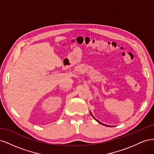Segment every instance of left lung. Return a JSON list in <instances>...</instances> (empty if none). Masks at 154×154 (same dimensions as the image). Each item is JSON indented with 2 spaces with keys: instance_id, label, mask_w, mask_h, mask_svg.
I'll return each instance as SVG.
<instances>
[{
  "instance_id": "obj_1",
  "label": "left lung",
  "mask_w": 154,
  "mask_h": 154,
  "mask_svg": "<svg viewBox=\"0 0 154 154\" xmlns=\"http://www.w3.org/2000/svg\"><path fill=\"white\" fill-rule=\"evenodd\" d=\"M91 116H92V117H93V118H94V119H96V120L97 121V122H98L99 123H100V124H101V125H104V126H106V127H110V126H109V125H105V124H103V123H101L100 122H99V121H97V119H96V118H95L94 117V116H93V115H92V112H91Z\"/></svg>"
}]
</instances>
